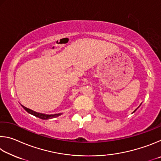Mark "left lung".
<instances>
[{"label": "left lung", "mask_w": 161, "mask_h": 161, "mask_svg": "<svg viewBox=\"0 0 161 161\" xmlns=\"http://www.w3.org/2000/svg\"><path fill=\"white\" fill-rule=\"evenodd\" d=\"M136 111V110H135V111H133V113H134V112H135V111Z\"/></svg>", "instance_id": "1"}]
</instances>
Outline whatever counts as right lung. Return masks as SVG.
Returning a JSON list of instances; mask_svg holds the SVG:
<instances>
[{"instance_id":"add662e5","label":"right lung","mask_w":161,"mask_h":161,"mask_svg":"<svg viewBox=\"0 0 161 161\" xmlns=\"http://www.w3.org/2000/svg\"><path fill=\"white\" fill-rule=\"evenodd\" d=\"M21 106L23 107L24 109H25L27 111V112H28L29 114H32V115H33L35 116L38 117V118H40L41 119H44V120L55 118V117H58L59 116H60L62 114V113H60V114H50V115H49V114L38 113V112H36V111H32L31 109H30V108H28L24 107V106H23V105H21Z\"/></svg>"}]
</instances>
